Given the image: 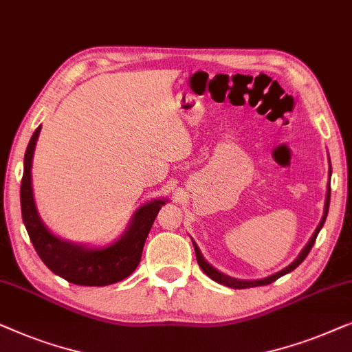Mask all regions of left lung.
<instances>
[{
  "label": "left lung",
  "instance_id": "8db88e82",
  "mask_svg": "<svg viewBox=\"0 0 352 352\" xmlns=\"http://www.w3.org/2000/svg\"><path fill=\"white\" fill-rule=\"evenodd\" d=\"M329 174H330V177H331V166H330ZM329 204H330V180H329V185H327V197H325V206H324V215H322V220H320V223L318 225V228H316L314 234L311 236V239L308 241V244L305 245V249L300 252V255L296 256V258H295L294 261H292V263H290L289 266H285L284 270L277 271L276 274H271V276H268V277H263V279H255V280L236 279V277L226 276V274L221 273V271H219L217 268H214V266H212L210 263H207L206 258H204V256H202V254H201L199 247H197V245H196V242L191 239V241H192V245H195V252H196V260H197V263H199L201 270L204 271V273H206L207 276H209L212 280L219 282V284H221V285L231 287V289H250V287L268 285V284H271V282H274L276 279H279V277H282L284 274H289V273H292V271H294L298 265H301V261H303V260L306 258V256H308L309 250L313 249V245H314V242H316V237H318L319 231L322 230V226H324V223H325L327 214H329Z\"/></svg>",
  "mask_w": 352,
  "mask_h": 352
}]
</instances>
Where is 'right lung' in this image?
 Segmentation results:
<instances>
[{"label":"right lung","instance_id":"add662e5","mask_svg":"<svg viewBox=\"0 0 352 352\" xmlns=\"http://www.w3.org/2000/svg\"><path fill=\"white\" fill-rule=\"evenodd\" d=\"M39 132H41V126L36 127L30 138L25 157H23V177L21 185L23 225L27 228L30 241L39 258L54 274L76 285L102 287L126 279L140 263L148 232L151 230L157 212L167 199L164 197L151 199L138 207L122 236L108 245L92 247L62 239L43 223L36 204H34L32 162Z\"/></svg>","mask_w":352,"mask_h":352}]
</instances>
